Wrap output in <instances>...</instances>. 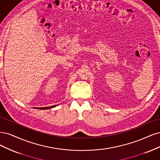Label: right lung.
I'll use <instances>...</instances> for the list:
<instances>
[{
  "label": "right lung",
  "instance_id": "right-lung-1",
  "mask_svg": "<svg viewBox=\"0 0 160 160\" xmlns=\"http://www.w3.org/2000/svg\"><path fill=\"white\" fill-rule=\"evenodd\" d=\"M56 106H48V107H43V108H37V109H40V110H47V109H50V108H54Z\"/></svg>",
  "mask_w": 160,
  "mask_h": 160
}]
</instances>
